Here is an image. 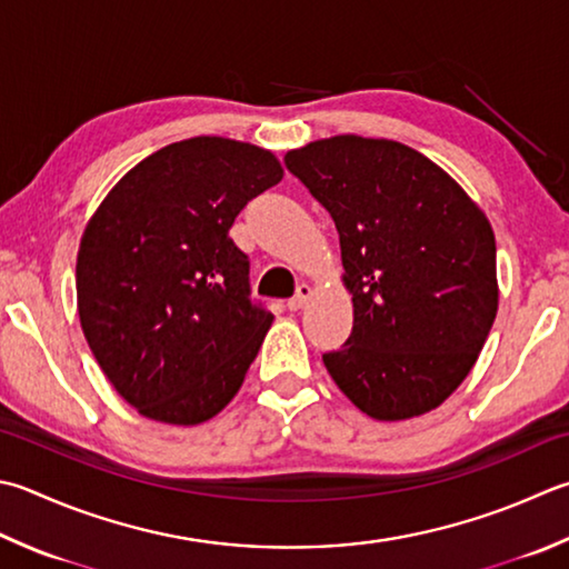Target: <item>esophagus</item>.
I'll return each instance as SVG.
<instances>
[{"label":"esophagus","mask_w":569,"mask_h":569,"mask_svg":"<svg viewBox=\"0 0 569 569\" xmlns=\"http://www.w3.org/2000/svg\"><path fill=\"white\" fill-rule=\"evenodd\" d=\"M309 295H312V287L305 284V282L299 284V287H297V295H295L292 299H287V309H289V312H297V309H302V307L307 305Z\"/></svg>","instance_id":"34e87169"}]
</instances>
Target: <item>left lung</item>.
<instances>
[{
  "label": "left lung",
  "mask_w": 569,
  "mask_h": 569,
  "mask_svg": "<svg viewBox=\"0 0 569 569\" xmlns=\"http://www.w3.org/2000/svg\"><path fill=\"white\" fill-rule=\"evenodd\" d=\"M284 166L339 232L353 327L321 357L331 379L377 421L441 406L498 312L488 218L433 160L383 138L315 141Z\"/></svg>",
  "instance_id": "obj_1"
}]
</instances>
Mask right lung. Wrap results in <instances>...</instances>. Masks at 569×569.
<instances>
[{
	"label": "right lung",
	"mask_w": 569,
	"mask_h": 569,
	"mask_svg": "<svg viewBox=\"0 0 569 569\" xmlns=\"http://www.w3.org/2000/svg\"><path fill=\"white\" fill-rule=\"evenodd\" d=\"M280 180L270 151L190 138L128 170L86 224L81 329L138 413L196 426L238 393L272 312L252 299L250 257L230 228Z\"/></svg>",
	"instance_id": "right-lung-1"
}]
</instances>
